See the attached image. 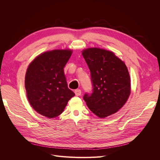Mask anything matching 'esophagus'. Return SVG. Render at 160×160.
<instances>
[{"instance_id":"esophagus-1","label":"esophagus","mask_w":160,"mask_h":160,"mask_svg":"<svg viewBox=\"0 0 160 160\" xmlns=\"http://www.w3.org/2000/svg\"><path fill=\"white\" fill-rule=\"evenodd\" d=\"M75 93L77 96H79L81 94V91L80 89H76L75 91Z\"/></svg>"}]
</instances>
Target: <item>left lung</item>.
<instances>
[{"label": "left lung", "mask_w": 160, "mask_h": 160, "mask_svg": "<svg viewBox=\"0 0 160 160\" xmlns=\"http://www.w3.org/2000/svg\"><path fill=\"white\" fill-rule=\"evenodd\" d=\"M82 55L89 67L93 85L92 94L83 97L88 107L99 118L117 113L131 93L127 66L113 52L98 47L85 49Z\"/></svg>", "instance_id": "left-lung-1"}]
</instances>
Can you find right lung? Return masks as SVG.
<instances>
[{
  "mask_svg": "<svg viewBox=\"0 0 160 160\" xmlns=\"http://www.w3.org/2000/svg\"><path fill=\"white\" fill-rule=\"evenodd\" d=\"M71 49L48 51L37 56L27 69L25 86L31 107L47 118L61 115L75 93L68 88L64 67Z\"/></svg>",
  "mask_w": 160,
  "mask_h": 160,
  "instance_id": "1",
  "label": "right lung"
}]
</instances>
